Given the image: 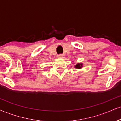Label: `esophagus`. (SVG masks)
<instances>
[{
  "label": "esophagus",
  "mask_w": 121,
  "mask_h": 121,
  "mask_svg": "<svg viewBox=\"0 0 121 121\" xmlns=\"http://www.w3.org/2000/svg\"><path fill=\"white\" fill-rule=\"evenodd\" d=\"M58 57L60 58V59H62L64 57L63 55H58Z\"/></svg>",
  "instance_id": "obj_1"
}]
</instances>
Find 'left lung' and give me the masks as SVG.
<instances>
[{
	"instance_id": "8db88e82",
	"label": "left lung",
	"mask_w": 121,
	"mask_h": 121,
	"mask_svg": "<svg viewBox=\"0 0 121 121\" xmlns=\"http://www.w3.org/2000/svg\"><path fill=\"white\" fill-rule=\"evenodd\" d=\"M82 66H83L82 63H78L75 65L74 67L77 69H81Z\"/></svg>"
}]
</instances>
